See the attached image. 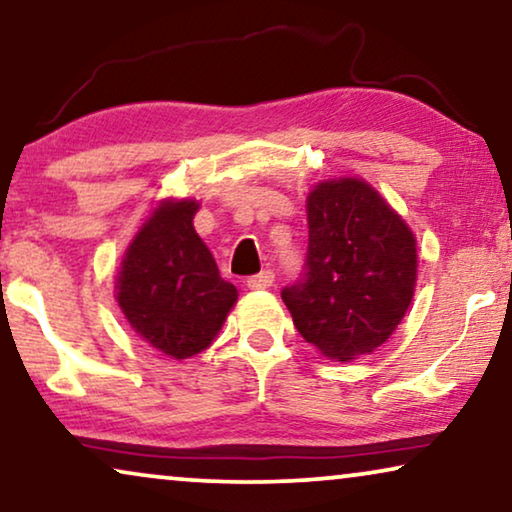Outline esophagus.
<instances>
[{
    "instance_id": "esophagus-1",
    "label": "esophagus",
    "mask_w": 512,
    "mask_h": 512,
    "mask_svg": "<svg viewBox=\"0 0 512 512\" xmlns=\"http://www.w3.org/2000/svg\"><path fill=\"white\" fill-rule=\"evenodd\" d=\"M272 282H275V275H272L270 270H263L258 272V275H251L247 279V286L251 291H261V289H270Z\"/></svg>"
}]
</instances>
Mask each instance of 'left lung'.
Listing matches in <instances>:
<instances>
[{
  "label": "left lung",
  "instance_id": "obj_1",
  "mask_svg": "<svg viewBox=\"0 0 512 512\" xmlns=\"http://www.w3.org/2000/svg\"><path fill=\"white\" fill-rule=\"evenodd\" d=\"M307 258L282 289L298 333L328 359L375 352L415 296L417 242L363 179L321 181L307 195Z\"/></svg>",
  "mask_w": 512,
  "mask_h": 512
}]
</instances>
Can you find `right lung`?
Segmentation results:
<instances>
[{"mask_svg":"<svg viewBox=\"0 0 512 512\" xmlns=\"http://www.w3.org/2000/svg\"><path fill=\"white\" fill-rule=\"evenodd\" d=\"M195 200H163L125 251L116 300L139 338L172 359L212 345L237 289L193 228Z\"/></svg>","mask_w":512,"mask_h":512,"instance_id":"right-lung-1","label":"right lung"}]
</instances>
